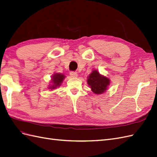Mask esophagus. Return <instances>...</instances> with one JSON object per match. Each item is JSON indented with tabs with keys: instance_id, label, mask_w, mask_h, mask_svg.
I'll return each instance as SVG.
<instances>
[{
	"instance_id": "34e87169",
	"label": "esophagus",
	"mask_w": 157,
	"mask_h": 157,
	"mask_svg": "<svg viewBox=\"0 0 157 157\" xmlns=\"http://www.w3.org/2000/svg\"><path fill=\"white\" fill-rule=\"evenodd\" d=\"M70 75H71V78H77V77H78V74L76 73V72L71 71V72H70Z\"/></svg>"
}]
</instances>
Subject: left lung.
Wrapping results in <instances>:
<instances>
[{
  "mask_svg": "<svg viewBox=\"0 0 157 157\" xmlns=\"http://www.w3.org/2000/svg\"><path fill=\"white\" fill-rule=\"evenodd\" d=\"M87 83L93 93L101 95L105 93L110 85V79L106 76L100 74L97 70H92L91 73L87 76Z\"/></svg>",
  "mask_w": 157,
  "mask_h": 157,
  "instance_id": "1",
  "label": "left lung"
}]
</instances>
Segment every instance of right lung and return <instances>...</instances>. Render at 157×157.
<instances>
[{
    "label": "right lung",
    "mask_w": 157,
    "mask_h": 157,
    "mask_svg": "<svg viewBox=\"0 0 157 157\" xmlns=\"http://www.w3.org/2000/svg\"><path fill=\"white\" fill-rule=\"evenodd\" d=\"M65 75L63 74L54 73L52 75L50 82L49 85H48V89L53 90H56L57 87H59L62 85V83L63 81V79H65Z\"/></svg>",
    "instance_id": "add662e5"
}]
</instances>
